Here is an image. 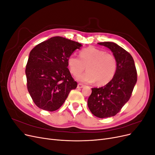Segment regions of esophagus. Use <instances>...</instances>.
I'll return each instance as SVG.
<instances>
[{"label": "esophagus", "instance_id": "obj_1", "mask_svg": "<svg viewBox=\"0 0 155 155\" xmlns=\"http://www.w3.org/2000/svg\"><path fill=\"white\" fill-rule=\"evenodd\" d=\"M84 85H83V84H81V83H79L78 85V88H83V87H84Z\"/></svg>", "mask_w": 155, "mask_h": 155}]
</instances>
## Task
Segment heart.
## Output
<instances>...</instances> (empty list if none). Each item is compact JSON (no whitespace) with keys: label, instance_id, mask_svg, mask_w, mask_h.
Listing matches in <instances>:
<instances>
[{"label":"heart","instance_id":"b5f03b06","mask_svg":"<svg viewBox=\"0 0 155 155\" xmlns=\"http://www.w3.org/2000/svg\"><path fill=\"white\" fill-rule=\"evenodd\" d=\"M70 71L78 76L87 67V72L77 77L83 83L96 81L97 85H105L114 76L116 71V59L113 55L94 47H88L79 52V58L71 55L67 61Z\"/></svg>","mask_w":155,"mask_h":155}]
</instances>
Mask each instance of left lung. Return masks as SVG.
Masks as SVG:
<instances>
[{"label":"left lung","mask_w":155,"mask_h":155,"mask_svg":"<svg viewBox=\"0 0 155 155\" xmlns=\"http://www.w3.org/2000/svg\"><path fill=\"white\" fill-rule=\"evenodd\" d=\"M111 50L116 59L114 76L104 87L92 88L88 107L92 113L100 118L115 116L129 101L137 81V72L131 55L112 42L98 43Z\"/></svg>","instance_id":"left-lung-1"}]
</instances>
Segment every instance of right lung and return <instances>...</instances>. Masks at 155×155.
<instances>
[{
  "label": "right lung",
  "instance_id": "right-lung-1",
  "mask_svg": "<svg viewBox=\"0 0 155 155\" xmlns=\"http://www.w3.org/2000/svg\"><path fill=\"white\" fill-rule=\"evenodd\" d=\"M82 45L62 37H54L37 45L30 52L26 67L27 88L40 109L54 111L76 88L68 67V58Z\"/></svg>",
  "mask_w": 155,
  "mask_h": 155
}]
</instances>
